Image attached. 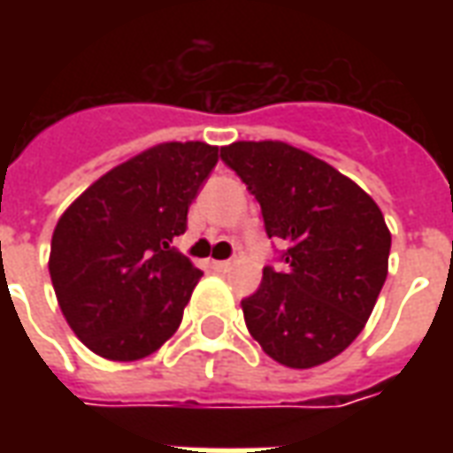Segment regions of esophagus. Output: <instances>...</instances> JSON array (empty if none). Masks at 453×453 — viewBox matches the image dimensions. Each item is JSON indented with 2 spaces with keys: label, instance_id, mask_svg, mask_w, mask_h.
<instances>
[{
  "label": "esophagus",
  "instance_id": "obj_1",
  "mask_svg": "<svg viewBox=\"0 0 453 453\" xmlns=\"http://www.w3.org/2000/svg\"><path fill=\"white\" fill-rule=\"evenodd\" d=\"M211 266H213L216 272H227V269H230V262H227V259H213Z\"/></svg>",
  "mask_w": 453,
  "mask_h": 453
}]
</instances>
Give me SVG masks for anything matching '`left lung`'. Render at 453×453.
<instances>
[{
	"label": "left lung",
	"instance_id": "obj_1",
	"mask_svg": "<svg viewBox=\"0 0 453 453\" xmlns=\"http://www.w3.org/2000/svg\"><path fill=\"white\" fill-rule=\"evenodd\" d=\"M262 206L266 235L284 240L286 266H266L242 301L250 334L288 369H313L359 337L388 276L390 230L349 177L281 140L220 148Z\"/></svg>",
	"mask_w": 453,
	"mask_h": 453
}]
</instances>
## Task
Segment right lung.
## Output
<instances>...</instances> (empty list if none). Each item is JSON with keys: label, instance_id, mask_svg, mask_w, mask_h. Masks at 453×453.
<instances>
[{"label": "right lung", "instance_id": "1", "mask_svg": "<svg viewBox=\"0 0 453 453\" xmlns=\"http://www.w3.org/2000/svg\"><path fill=\"white\" fill-rule=\"evenodd\" d=\"M218 148L159 142L109 169L67 206L50 240V281L94 354L138 361L177 333L201 272L172 250Z\"/></svg>", "mask_w": 453, "mask_h": 453}]
</instances>
